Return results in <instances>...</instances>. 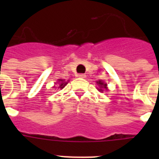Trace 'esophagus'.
Instances as JSON below:
<instances>
[{"label":"esophagus","mask_w":159,"mask_h":159,"mask_svg":"<svg viewBox=\"0 0 159 159\" xmlns=\"http://www.w3.org/2000/svg\"><path fill=\"white\" fill-rule=\"evenodd\" d=\"M77 77H81V78H85V77H86V75L83 74V73H80V74L77 75Z\"/></svg>","instance_id":"obj_1"}]
</instances>
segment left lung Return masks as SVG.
<instances>
[{
    "instance_id": "8db88e82",
    "label": "left lung",
    "mask_w": 159,
    "mask_h": 159,
    "mask_svg": "<svg viewBox=\"0 0 159 159\" xmlns=\"http://www.w3.org/2000/svg\"><path fill=\"white\" fill-rule=\"evenodd\" d=\"M97 83L101 86L102 88H106V84H105L104 82H102V81H99V82H97ZM100 91H102V89H100Z\"/></svg>"
}]
</instances>
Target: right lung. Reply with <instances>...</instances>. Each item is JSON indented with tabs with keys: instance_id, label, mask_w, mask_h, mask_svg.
<instances>
[{
	"instance_id": "1",
	"label": "right lung",
	"mask_w": 159,
	"mask_h": 159,
	"mask_svg": "<svg viewBox=\"0 0 159 159\" xmlns=\"http://www.w3.org/2000/svg\"><path fill=\"white\" fill-rule=\"evenodd\" d=\"M59 82H61V83H60V86H59V88H61V89H62V88H63V87L66 86V84H67V83H66V82H63V80H59Z\"/></svg>"
}]
</instances>
